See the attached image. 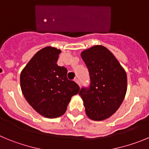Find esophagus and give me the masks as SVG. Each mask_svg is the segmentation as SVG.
Masks as SVG:
<instances>
[{
  "instance_id": "obj_1",
  "label": "esophagus",
  "mask_w": 149,
  "mask_h": 149,
  "mask_svg": "<svg viewBox=\"0 0 149 149\" xmlns=\"http://www.w3.org/2000/svg\"><path fill=\"white\" fill-rule=\"evenodd\" d=\"M74 81H76V82L77 83V84H79V86H80V82H79V79H78V78H75Z\"/></svg>"
}]
</instances>
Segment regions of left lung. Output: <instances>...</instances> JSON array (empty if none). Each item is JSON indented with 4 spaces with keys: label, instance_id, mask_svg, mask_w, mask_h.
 Segmentation results:
<instances>
[{
    "label": "left lung",
    "instance_id": "8db88e82",
    "mask_svg": "<svg viewBox=\"0 0 149 149\" xmlns=\"http://www.w3.org/2000/svg\"><path fill=\"white\" fill-rule=\"evenodd\" d=\"M88 69L91 84L79 94L84 102L88 117L102 121L111 116L124 100L127 75L116 57L105 47L95 45L81 52Z\"/></svg>",
    "mask_w": 149,
    "mask_h": 149
}]
</instances>
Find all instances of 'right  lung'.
<instances>
[{"mask_svg":"<svg viewBox=\"0 0 149 149\" xmlns=\"http://www.w3.org/2000/svg\"><path fill=\"white\" fill-rule=\"evenodd\" d=\"M60 49L46 47L34 55L22 70V93L33 109L47 118L65 113L71 97L79 91L75 81L67 77L68 70L57 65Z\"/></svg>","mask_w":149,"mask_h":149,"instance_id":"right-lung-1","label":"right lung"}]
</instances>
